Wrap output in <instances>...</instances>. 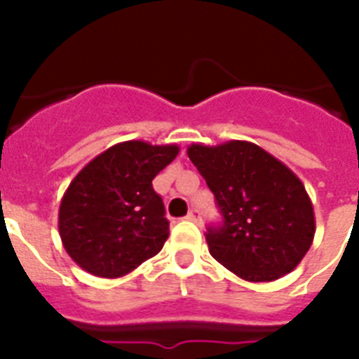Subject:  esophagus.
Returning a JSON list of instances; mask_svg holds the SVG:
<instances>
[{
  "mask_svg": "<svg viewBox=\"0 0 359 359\" xmlns=\"http://www.w3.org/2000/svg\"><path fill=\"white\" fill-rule=\"evenodd\" d=\"M186 219H188V222H191V224H201V216H199V210H197V208H191L190 212H188V216H186Z\"/></svg>",
  "mask_w": 359,
  "mask_h": 359,
  "instance_id": "34e87169",
  "label": "esophagus"
}]
</instances>
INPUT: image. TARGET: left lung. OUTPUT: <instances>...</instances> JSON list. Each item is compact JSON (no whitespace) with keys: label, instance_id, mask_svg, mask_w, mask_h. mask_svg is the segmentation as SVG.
I'll list each match as a JSON object with an SVG mask.
<instances>
[{"label":"left lung","instance_id":"left-lung-1","mask_svg":"<svg viewBox=\"0 0 359 359\" xmlns=\"http://www.w3.org/2000/svg\"><path fill=\"white\" fill-rule=\"evenodd\" d=\"M186 152L224 214V225L207 233L210 255L253 283L292 272L315 236L313 203L302 180L250 141L191 143Z\"/></svg>","mask_w":359,"mask_h":359}]
</instances>
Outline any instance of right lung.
<instances>
[{"instance_id":"right-lung-1","label":"right lung","mask_w":359,"mask_h":359,"mask_svg":"<svg viewBox=\"0 0 359 359\" xmlns=\"http://www.w3.org/2000/svg\"><path fill=\"white\" fill-rule=\"evenodd\" d=\"M177 154V145L123 141L76 175L59 205V236L78 266L123 278L162 250L169 222L152 179Z\"/></svg>"}]
</instances>
